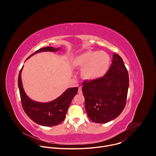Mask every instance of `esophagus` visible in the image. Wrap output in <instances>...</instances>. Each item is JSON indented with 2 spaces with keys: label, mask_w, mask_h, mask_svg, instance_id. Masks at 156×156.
<instances>
[{
  "label": "esophagus",
  "mask_w": 156,
  "mask_h": 156,
  "mask_svg": "<svg viewBox=\"0 0 156 156\" xmlns=\"http://www.w3.org/2000/svg\"><path fill=\"white\" fill-rule=\"evenodd\" d=\"M79 94H81L82 93V87L81 86H80L79 88H78V92Z\"/></svg>",
  "instance_id": "esophagus-1"
}]
</instances>
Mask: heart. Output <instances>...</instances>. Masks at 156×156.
<instances>
[{
	"label": "heart",
	"instance_id": "1",
	"mask_svg": "<svg viewBox=\"0 0 156 156\" xmlns=\"http://www.w3.org/2000/svg\"><path fill=\"white\" fill-rule=\"evenodd\" d=\"M74 65L83 68L82 73L88 80L102 77L107 71L110 63L109 55L104 51H86L75 57Z\"/></svg>",
	"mask_w": 156,
	"mask_h": 156
}]
</instances>
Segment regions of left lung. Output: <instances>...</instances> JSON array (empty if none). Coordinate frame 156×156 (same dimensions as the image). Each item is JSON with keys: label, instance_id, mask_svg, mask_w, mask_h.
Returning a JSON list of instances; mask_svg holds the SVG:
<instances>
[{"label": "left lung", "instance_id": "left-lung-1", "mask_svg": "<svg viewBox=\"0 0 156 156\" xmlns=\"http://www.w3.org/2000/svg\"><path fill=\"white\" fill-rule=\"evenodd\" d=\"M85 108L93 122L107 123L122 112L129 87L128 70L123 59L113 54L112 63L102 78L83 82Z\"/></svg>", "mask_w": 156, "mask_h": 156}]
</instances>
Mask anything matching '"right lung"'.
<instances>
[{"mask_svg":"<svg viewBox=\"0 0 156 156\" xmlns=\"http://www.w3.org/2000/svg\"><path fill=\"white\" fill-rule=\"evenodd\" d=\"M59 50L60 48L55 49L52 47L42 48L31 54L27 59L36 53L44 51L56 52ZM23 67L22 66L18 75V85L22 107L26 114L34 122L42 126H52L62 123L65 118L72 100L77 94L78 87L67 89L60 96L51 102L47 103L35 102L30 99L24 91L21 80Z\"/></svg>","mask_w":156,"mask_h":156,"instance_id":"right-lung-1","label":"right lung"}]
</instances>
